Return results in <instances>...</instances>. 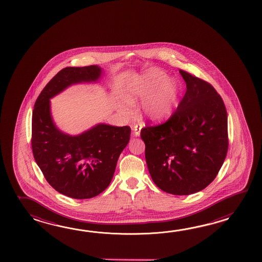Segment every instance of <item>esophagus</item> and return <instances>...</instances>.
I'll list each match as a JSON object with an SVG mask.
<instances>
[{
	"label": "esophagus",
	"mask_w": 262,
	"mask_h": 262,
	"mask_svg": "<svg viewBox=\"0 0 262 262\" xmlns=\"http://www.w3.org/2000/svg\"><path fill=\"white\" fill-rule=\"evenodd\" d=\"M141 128H142V125H141V124H136V125L134 126V135H135L136 137H138V136H139V134H140V130H141Z\"/></svg>",
	"instance_id": "esophagus-1"
}]
</instances>
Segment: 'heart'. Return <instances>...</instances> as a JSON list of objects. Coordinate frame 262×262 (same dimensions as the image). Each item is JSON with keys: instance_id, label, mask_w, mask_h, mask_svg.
<instances>
[{"instance_id": "b5f03b06", "label": "heart", "mask_w": 262, "mask_h": 262, "mask_svg": "<svg viewBox=\"0 0 262 262\" xmlns=\"http://www.w3.org/2000/svg\"><path fill=\"white\" fill-rule=\"evenodd\" d=\"M180 95L179 84L167 79V75L159 69H150L143 77L129 84L125 92L128 103L144 101L142 110L151 121H164L172 114ZM127 112V108L124 106Z\"/></svg>"}]
</instances>
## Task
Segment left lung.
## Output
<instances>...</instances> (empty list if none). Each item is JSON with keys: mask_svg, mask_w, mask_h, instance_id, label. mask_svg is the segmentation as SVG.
I'll return each mask as SVG.
<instances>
[{"mask_svg": "<svg viewBox=\"0 0 262 262\" xmlns=\"http://www.w3.org/2000/svg\"><path fill=\"white\" fill-rule=\"evenodd\" d=\"M186 92L165 123L140 131L154 183L172 195H190L215 179L228 149V114L211 84L180 70Z\"/></svg>", "mask_w": 262, "mask_h": 262, "instance_id": "obj_1", "label": "left lung"}]
</instances>
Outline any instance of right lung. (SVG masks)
Wrapping results in <instances>:
<instances>
[{
    "label": "right lung",
    "mask_w": 262,
    "mask_h": 262,
    "mask_svg": "<svg viewBox=\"0 0 262 262\" xmlns=\"http://www.w3.org/2000/svg\"><path fill=\"white\" fill-rule=\"evenodd\" d=\"M100 76L97 66L61 69L42 90L33 111L34 160L47 182L72 199H91L106 189L129 142L131 128L100 123L79 136L66 135L52 122L50 99L71 84L95 81Z\"/></svg>",
    "instance_id": "add662e5"
}]
</instances>
